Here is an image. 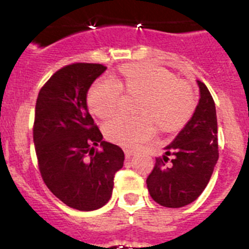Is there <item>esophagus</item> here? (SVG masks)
<instances>
[{"instance_id":"1","label":"esophagus","mask_w":249,"mask_h":249,"mask_svg":"<svg viewBox=\"0 0 249 249\" xmlns=\"http://www.w3.org/2000/svg\"><path fill=\"white\" fill-rule=\"evenodd\" d=\"M124 155H126L127 160H129V158H131L132 156L135 155V152L131 151V149H124Z\"/></svg>"}]
</instances>
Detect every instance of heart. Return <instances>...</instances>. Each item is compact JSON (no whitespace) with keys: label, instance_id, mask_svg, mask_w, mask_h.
<instances>
[{"label":"heart","instance_id":"obj_1","mask_svg":"<svg viewBox=\"0 0 249 249\" xmlns=\"http://www.w3.org/2000/svg\"><path fill=\"white\" fill-rule=\"evenodd\" d=\"M121 91L140 96L136 120L116 117L103 127L106 138L122 147H133L155 133V124L160 131L181 128L191 117L196 106L192 87L177 80L172 72L153 63H129L118 71L116 81L100 80L91 86L87 105L98 118L111 117L121 102Z\"/></svg>","mask_w":249,"mask_h":249}]
</instances>
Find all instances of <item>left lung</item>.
Segmentation results:
<instances>
[{"label":"left lung","instance_id":"obj_1","mask_svg":"<svg viewBox=\"0 0 249 249\" xmlns=\"http://www.w3.org/2000/svg\"><path fill=\"white\" fill-rule=\"evenodd\" d=\"M199 101L192 118L166 147L163 158H157L147 178V188L158 204L179 208L192 203L204 191L218 160L217 114L207 86L197 81ZM173 160L168 166V156Z\"/></svg>","mask_w":249,"mask_h":249}]
</instances>
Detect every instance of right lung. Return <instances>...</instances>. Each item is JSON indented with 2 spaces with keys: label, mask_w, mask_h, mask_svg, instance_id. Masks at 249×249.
<instances>
[{
  "label": "right lung",
  "mask_w": 249,
  "mask_h": 249,
  "mask_svg": "<svg viewBox=\"0 0 249 249\" xmlns=\"http://www.w3.org/2000/svg\"><path fill=\"white\" fill-rule=\"evenodd\" d=\"M107 70L100 63L61 68L38 93L34 142L48 190L68 207L94 211L109 201L124 153L103 141L87 108V92ZM94 145L101 151L94 152Z\"/></svg>",
  "instance_id": "right-lung-1"
}]
</instances>
